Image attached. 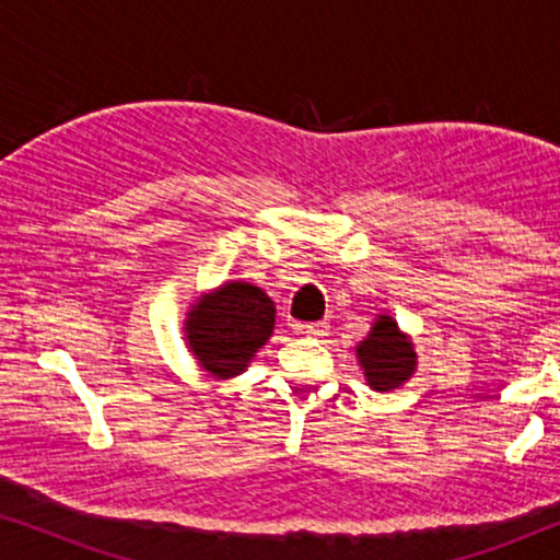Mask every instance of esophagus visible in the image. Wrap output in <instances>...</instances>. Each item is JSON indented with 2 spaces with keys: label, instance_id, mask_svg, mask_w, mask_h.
Listing matches in <instances>:
<instances>
[{
  "label": "esophagus",
  "instance_id": "1",
  "mask_svg": "<svg viewBox=\"0 0 560 560\" xmlns=\"http://www.w3.org/2000/svg\"><path fill=\"white\" fill-rule=\"evenodd\" d=\"M301 331L308 334V336H326L328 324H326V320H316V324H301Z\"/></svg>",
  "mask_w": 560,
  "mask_h": 560
}]
</instances>
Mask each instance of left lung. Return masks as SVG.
I'll list each match as a JSON object with an SVG mask.
<instances>
[{"instance_id": "1", "label": "left lung", "mask_w": 560, "mask_h": 560, "mask_svg": "<svg viewBox=\"0 0 560 560\" xmlns=\"http://www.w3.org/2000/svg\"><path fill=\"white\" fill-rule=\"evenodd\" d=\"M359 366L364 370L366 385L377 393H389L405 385L418 366V354L412 341L397 328L393 316H377L372 331L357 347Z\"/></svg>"}]
</instances>
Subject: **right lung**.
<instances>
[{
    "label": "right lung",
    "instance_id": "right-lung-1",
    "mask_svg": "<svg viewBox=\"0 0 560 560\" xmlns=\"http://www.w3.org/2000/svg\"><path fill=\"white\" fill-rule=\"evenodd\" d=\"M272 328L275 303L265 290L244 280H229L190 305L186 341L206 372L229 380L247 370Z\"/></svg>",
    "mask_w": 560,
    "mask_h": 560
}]
</instances>
